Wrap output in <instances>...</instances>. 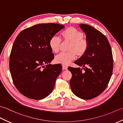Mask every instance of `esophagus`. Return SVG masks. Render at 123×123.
Wrapping results in <instances>:
<instances>
[{
	"label": "esophagus",
	"instance_id": "obj_1",
	"mask_svg": "<svg viewBox=\"0 0 123 123\" xmlns=\"http://www.w3.org/2000/svg\"><path fill=\"white\" fill-rule=\"evenodd\" d=\"M62 68H63V70H67L68 69V66L66 65H62Z\"/></svg>",
	"mask_w": 123,
	"mask_h": 123
}]
</instances>
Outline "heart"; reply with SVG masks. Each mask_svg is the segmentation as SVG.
I'll use <instances>...</instances> for the list:
<instances>
[{
  "label": "heart",
  "mask_w": 123,
  "mask_h": 123,
  "mask_svg": "<svg viewBox=\"0 0 123 123\" xmlns=\"http://www.w3.org/2000/svg\"><path fill=\"white\" fill-rule=\"evenodd\" d=\"M61 37L64 42L70 43L68 48L69 52L62 53L56 55L55 57L56 63L68 65L75 59V55L78 57H82L88 51V40L83 38V33L76 28L73 27L67 28L61 33ZM61 45V41L56 36H53L49 40V48L54 53H58Z\"/></svg>",
  "instance_id": "b5f03b06"
}]
</instances>
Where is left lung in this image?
I'll use <instances>...</instances> for the list:
<instances>
[{
  "instance_id": "1",
  "label": "left lung",
  "mask_w": 123,
  "mask_h": 123,
  "mask_svg": "<svg viewBox=\"0 0 123 123\" xmlns=\"http://www.w3.org/2000/svg\"><path fill=\"white\" fill-rule=\"evenodd\" d=\"M86 33L89 48L84 56L74 63L80 68L68 67L72 74L70 87L75 96L83 99H91L101 94L107 87L113 70L111 49L106 36L88 25L81 24Z\"/></svg>"
}]
</instances>
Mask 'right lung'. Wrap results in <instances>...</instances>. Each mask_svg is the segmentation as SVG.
Here are the masks:
<instances>
[{
  "label": "right lung",
  "mask_w": 123,
  "mask_h": 123,
  "mask_svg": "<svg viewBox=\"0 0 123 123\" xmlns=\"http://www.w3.org/2000/svg\"><path fill=\"white\" fill-rule=\"evenodd\" d=\"M64 28L54 23L37 24L23 30L16 38L9 57L10 72L16 88L27 98L40 100L53 90L62 66L48 64L54 59L49 42Z\"/></svg>",
  "instance_id": "1"
}]
</instances>
